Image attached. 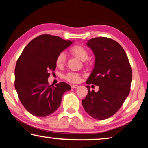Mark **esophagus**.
Returning a JSON list of instances; mask_svg holds the SVG:
<instances>
[{"mask_svg": "<svg viewBox=\"0 0 148 148\" xmlns=\"http://www.w3.org/2000/svg\"><path fill=\"white\" fill-rule=\"evenodd\" d=\"M79 86H77V85H72L71 86V87L72 89H76V88H77V87H78Z\"/></svg>", "mask_w": 148, "mask_h": 148, "instance_id": "34e87169", "label": "esophagus"}]
</instances>
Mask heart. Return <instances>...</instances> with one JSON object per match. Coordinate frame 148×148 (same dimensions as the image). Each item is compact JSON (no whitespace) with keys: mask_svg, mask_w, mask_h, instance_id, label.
I'll return each mask as SVG.
<instances>
[{"mask_svg":"<svg viewBox=\"0 0 148 148\" xmlns=\"http://www.w3.org/2000/svg\"><path fill=\"white\" fill-rule=\"evenodd\" d=\"M70 51H71V53L74 55L79 59L81 60V61H86L89 58L88 51H87L86 47L82 46V45H75V46H73L70 49ZM65 59H66L65 54L63 52L60 53L56 59L57 66L58 67L62 66L64 64ZM65 79L67 81L71 82H77L80 79V76L79 74L76 73V72H71L65 76Z\"/></svg>","mask_w":148,"mask_h":148,"instance_id":"obj_1","label":"heart"}]
</instances>
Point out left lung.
Instances as JSON below:
<instances>
[{
  "mask_svg": "<svg viewBox=\"0 0 148 148\" xmlns=\"http://www.w3.org/2000/svg\"><path fill=\"white\" fill-rule=\"evenodd\" d=\"M87 46L93 51L95 67L87 84L99 86L82 100L84 110L94 119L103 120L116 113L131 91L132 70L125 50L116 41L106 37L90 39Z\"/></svg>",
  "mask_w": 148,
  "mask_h": 148,
  "instance_id": "8db88e82",
  "label": "left lung"
}]
</instances>
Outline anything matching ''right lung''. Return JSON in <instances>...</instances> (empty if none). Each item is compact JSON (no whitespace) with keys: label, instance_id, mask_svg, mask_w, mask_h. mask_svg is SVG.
Masks as SVG:
<instances>
[{"label":"right lung","instance_id":"add662e5","mask_svg":"<svg viewBox=\"0 0 148 148\" xmlns=\"http://www.w3.org/2000/svg\"><path fill=\"white\" fill-rule=\"evenodd\" d=\"M73 42L42 34L25 47L15 68V88L21 104L36 117H46L58 109L62 95L71 89L64 82L49 85V72L56 68L58 55Z\"/></svg>","mask_w":148,"mask_h":148}]
</instances>
